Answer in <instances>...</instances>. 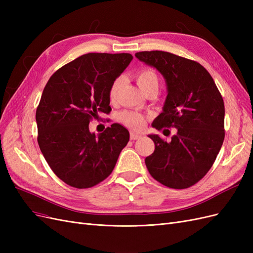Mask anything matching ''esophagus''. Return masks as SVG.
I'll return each mask as SVG.
<instances>
[{
	"instance_id": "34e87169",
	"label": "esophagus",
	"mask_w": 253,
	"mask_h": 253,
	"mask_svg": "<svg viewBox=\"0 0 253 253\" xmlns=\"http://www.w3.org/2000/svg\"><path fill=\"white\" fill-rule=\"evenodd\" d=\"M141 138V136L140 135H138V134H136V133H131V139L132 140H137V139H140Z\"/></svg>"
}]
</instances>
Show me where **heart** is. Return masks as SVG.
Returning <instances> with one entry per match:
<instances>
[{
  "mask_svg": "<svg viewBox=\"0 0 253 253\" xmlns=\"http://www.w3.org/2000/svg\"><path fill=\"white\" fill-rule=\"evenodd\" d=\"M136 80L139 87L145 94L151 90H158L159 88V76L157 72L151 67H143L137 72ZM122 82H124V78L121 76L112 82L109 89V97L111 101H114L117 98ZM119 119L122 121V124H125L126 126L133 129H141L145 124V118L143 115L133 111L122 112L119 115Z\"/></svg>",
  "mask_w": 253,
  "mask_h": 253,
  "instance_id": "1",
  "label": "heart"
}]
</instances>
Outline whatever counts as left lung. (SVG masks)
Returning a JSON list of instances; mask_svg holds the SVG:
<instances>
[{"label": "left lung", "instance_id": "1", "mask_svg": "<svg viewBox=\"0 0 253 253\" xmlns=\"http://www.w3.org/2000/svg\"><path fill=\"white\" fill-rule=\"evenodd\" d=\"M135 56L165 77L168 96L153 127L177 128L171 141L149 135L154 153L145 158L149 173L172 189L195 185L211 169L225 138V105L215 82L196 61L152 50Z\"/></svg>", "mask_w": 253, "mask_h": 253}]
</instances>
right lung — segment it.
Returning <instances> with one entry per match:
<instances>
[{
  "label": "right lung",
  "instance_id": "1",
  "mask_svg": "<svg viewBox=\"0 0 253 253\" xmlns=\"http://www.w3.org/2000/svg\"><path fill=\"white\" fill-rule=\"evenodd\" d=\"M133 59L131 53L89 52L65 64L45 85L37 108L38 143L52 172L66 185L91 188L113 172L128 131L113 124L98 136L88 125L110 114L112 82Z\"/></svg>",
  "mask_w": 253,
  "mask_h": 253
}]
</instances>
